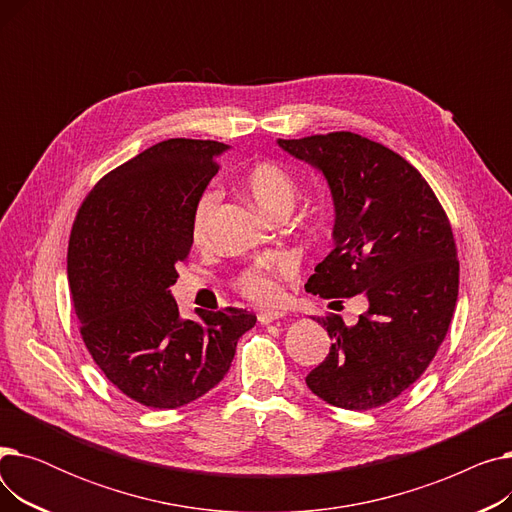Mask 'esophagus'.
<instances>
[{"label": "esophagus", "mask_w": 512, "mask_h": 512, "mask_svg": "<svg viewBox=\"0 0 512 512\" xmlns=\"http://www.w3.org/2000/svg\"><path fill=\"white\" fill-rule=\"evenodd\" d=\"M280 317H284V313L282 311H259V315H257V319L261 321V324H272V321H276V319H280Z\"/></svg>", "instance_id": "34e87169"}]
</instances>
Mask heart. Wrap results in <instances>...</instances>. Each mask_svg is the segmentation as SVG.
Here are the masks:
<instances>
[{
  "label": "heart",
  "mask_w": 512,
  "mask_h": 512,
  "mask_svg": "<svg viewBox=\"0 0 512 512\" xmlns=\"http://www.w3.org/2000/svg\"><path fill=\"white\" fill-rule=\"evenodd\" d=\"M242 186L259 209L270 213L272 218L282 211H290L297 201L299 186L294 176L274 159H259L242 174ZM220 203V193L215 188L203 191L193 207L191 232L197 242L209 236L215 209ZM288 270L286 261H257L238 278V288L245 297L257 303H274L280 299L278 274Z\"/></svg>",
  "instance_id": "1"
}]
</instances>
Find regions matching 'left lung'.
I'll return each mask as SVG.
<instances>
[{
    "label": "left lung",
    "instance_id": "8db88e82",
    "mask_svg": "<svg viewBox=\"0 0 512 512\" xmlns=\"http://www.w3.org/2000/svg\"><path fill=\"white\" fill-rule=\"evenodd\" d=\"M278 145L324 174L334 199V251L305 290L369 303L355 326L334 313L317 317L332 346L305 382L340 409L382 407L421 378L450 326L459 259L446 211L405 157L361 134Z\"/></svg>",
    "mask_w": 512,
    "mask_h": 512
}]
</instances>
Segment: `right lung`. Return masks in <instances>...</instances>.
I'll list each match as a JSON object with an SVG mask.
<instances>
[{"label":"right lung","instance_id":"add662e5","mask_svg":"<svg viewBox=\"0 0 512 512\" xmlns=\"http://www.w3.org/2000/svg\"><path fill=\"white\" fill-rule=\"evenodd\" d=\"M226 149L161 141L105 174L72 224L68 282L80 336L105 378L151 409H178L218 386L257 321L236 307L182 319L170 292L193 245V207Z\"/></svg>","mask_w":512,"mask_h":512}]
</instances>
